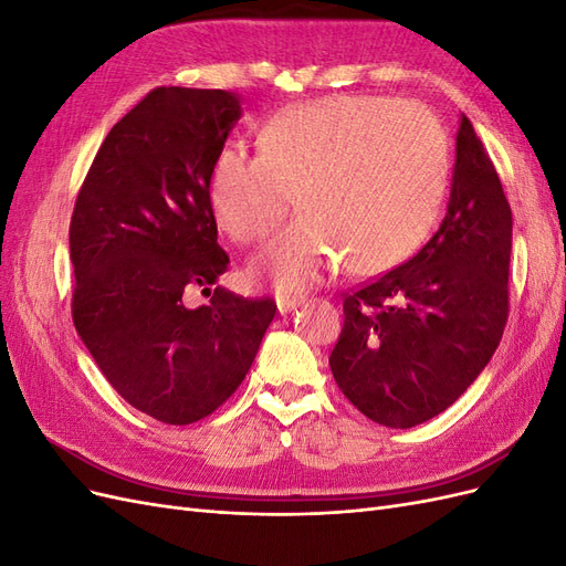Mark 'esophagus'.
I'll return each mask as SVG.
<instances>
[{"instance_id": "obj_1", "label": "esophagus", "mask_w": 566, "mask_h": 566, "mask_svg": "<svg viewBox=\"0 0 566 566\" xmlns=\"http://www.w3.org/2000/svg\"><path fill=\"white\" fill-rule=\"evenodd\" d=\"M302 302H304V297H297V295H279L276 297V306H279L281 314H287V312L297 310Z\"/></svg>"}]
</instances>
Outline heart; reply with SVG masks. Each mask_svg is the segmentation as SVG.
I'll return each instance as SVG.
<instances>
[{
  "label": "heart",
  "instance_id": "1",
  "mask_svg": "<svg viewBox=\"0 0 566 566\" xmlns=\"http://www.w3.org/2000/svg\"><path fill=\"white\" fill-rule=\"evenodd\" d=\"M260 156L224 148L208 198L221 231L260 243L293 200L304 210L252 273L304 290L345 260L378 273L413 252L447 193L451 144L422 104L387 96H331L271 115L256 132Z\"/></svg>",
  "mask_w": 566,
  "mask_h": 566
}]
</instances>
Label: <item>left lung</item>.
Returning a JSON list of instances; mask_svg holds the SVG:
<instances>
[{
  "instance_id": "1",
  "label": "left lung",
  "mask_w": 566,
  "mask_h": 566,
  "mask_svg": "<svg viewBox=\"0 0 566 566\" xmlns=\"http://www.w3.org/2000/svg\"><path fill=\"white\" fill-rule=\"evenodd\" d=\"M512 212L470 119L460 117L449 210L418 254L345 295L331 354L342 394L373 422L416 427L484 370L510 312Z\"/></svg>"
}]
</instances>
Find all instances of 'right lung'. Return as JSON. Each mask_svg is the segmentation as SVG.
Instances as JSON below:
<instances>
[{
	"label": "right lung",
	"instance_id": "obj_1",
	"mask_svg": "<svg viewBox=\"0 0 566 566\" xmlns=\"http://www.w3.org/2000/svg\"><path fill=\"white\" fill-rule=\"evenodd\" d=\"M241 98L158 87L101 144L71 219L73 323L129 406L167 424L208 418L245 380L271 297L212 287L229 269L208 184ZM202 289L208 305L187 295Z\"/></svg>",
	"mask_w": 566,
	"mask_h": 566
}]
</instances>
